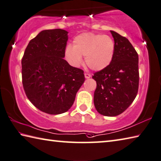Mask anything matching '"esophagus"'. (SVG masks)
<instances>
[{
	"label": "esophagus",
	"mask_w": 161,
	"mask_h": 161,
	"mask_svg": "<svg viewBox=\"0 0 161 161\" xmlns=\"http://www.w3.org/2000/svg\"><path fill=\"white\" fill-rule=\"evenodd\" d=\"M91 77V75L89 74H85V78H87V79H88V78H90Z\"/></svg>",
	"instance_id": "esophagus-1"
}]
</instances>
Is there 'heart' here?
<instances>
[{
  "label": "heart",
  "mask_w": 161,
  "mask_h": 161,
  "mask_svg": "<svg viewBox=\"0 0 161 161\" xmlns=\"http://www.w3.org/2000/svg\"><path fill=\"white\" fill-rule=\"evenodd\" d=\"M115 43L110 36L107 35L83 33L75 36L72 46L67 45L64 50L65 58L75 67L85 62L93 71H101L110 64L114 58Z\"/></svg>",
  "instance_id": "obj_1"
}]
</instances>
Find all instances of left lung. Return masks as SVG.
Instances as JSON below:
<instances>
[{
    "label": "left lung",
    "mask_w": 161,
    "mask_h": 161,
    "mask_svg": "<svg viewBox=\"0 0 161 161\" xmlns=\"http://www.w3.org/2000/svg\"><path fill=\"white\" fill-rule=\"evenodd\" d=\"M114 39V58L107 67L94 74L97 87L94 104L106 116L122 114L134 101L138 92V54L125 37L110 31Z\"/></svg>",
    "instance_id": "8db88e82"
}]
</instances>
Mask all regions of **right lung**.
<instances>
[{
  "label": "right lung",
  "mask_w": 161,
  "mask_h": 161,
  "mask_svg": "<svg viewBox=\"0 0 161 161\" xmlns=\"http://www.w3.org/2000/svg\"><path fill=\"white\" fill-rule=\"evenodd\" d=\"M68 31L43 30L30 41L22 59V84L29 101L52 115L67 111L85 81L83 71L64 59Z\"/></svg>",
  "instance_id": "add662e5"
}]
</instances>
